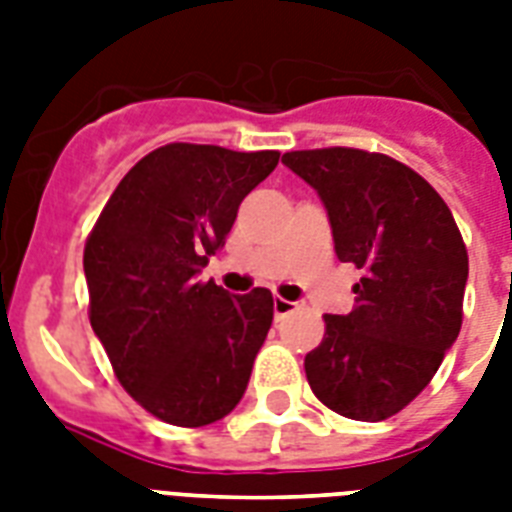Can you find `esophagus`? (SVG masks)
Returning <instances> with one entry per match:
<instances>
[{"label":"esophagus","instance_id":"obj_1","mask_svg":"<svg viewBox=\"0 0 512 512\" xmlns=\"http://www.w3.org/2000/svg\"><path fill=\"white\" fill-rule=\"evenodd\" d=\"M292 311H295V303H289L284 297H273V316H276V321H281Z\"/></svg>","mask_w":512,"mask_h":512}]
</instances>
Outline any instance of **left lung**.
<instances>
[{"instance_id":"8db88e82","label":"left lung","mask_w":512,"mask_h":512,"mask_svg":"<svg viewBox=\"0 0 512 512\" xmlns=\"http://www.w3.org/2000/svg\"><path fill=\"white\" fill-rule=\"evenodd\" d=\"M324 201L342 263L364 271L348 316L305 356L321 404L361 422L401 412L433 380L462 327L468 249L446 201L406 164L361 148L281 156Z\"/></svg>"}]
</instances>
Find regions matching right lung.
<instances>
[{"label":"right lung","instance_id":"1","mask_svg":"<svg viewBox=\"0 0 512 512\" xmlns=\"http://www.w3.org/2000/svg\"><path fill=\"white\" fill-rule=\"evenodd\" d=\"M276 164L279 151L156 148L122 177L84 244L90 324L116 377L177 428L233 412L271 329L268 289L228 295L199 273Z\"/></svg>","mask_w":512,"mask_h":512}]
</instances>
